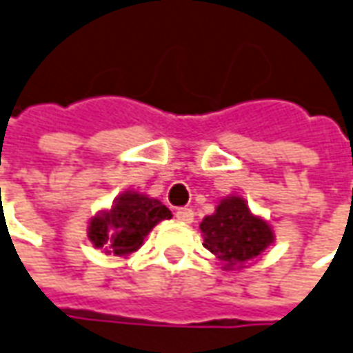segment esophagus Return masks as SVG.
<instances>
[{"instance_id":"obj_1","label":"esophagus","mask_w":353,"mask_h":353,"mask_svg":"<svg viewBox=\"0 0 353 353\" xmlns=\"http://www.w3.org/2000/svg\"><path fill=\"white\" fill-rule=\"evenodd\" d=\"M174 215H176V219L182 221V223H192L194 221V212L190 208H179V210L174 212Z\"/></svg>"}]
</instances>
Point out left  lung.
I'll list each match as a JSON object with an SVG mask.
<instances>
[{
	"mask_svg": "<svg viewBox=\"0 0 353 353\" xmlns=\"http://www.w3.org/2000/svg\"><path fill=\"white\" fill-rule=\"evenodd\" d=\"M204 247L223 262L225 270L243 268L274 243V231L262 217L248 210L239 196L223 198L212 215L200 223Z\"/></svg>",
	"mask_w": 353,
	"mask_h": 353,
	"instance_id": "8db88e82",
	"label": "left lung"
}]
</instances>
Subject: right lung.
Segmentation results:
<instances>
[{"instance_id": "add662e5", "label": "right lung", "mask_w": 353, "mask_h": 353, "mask_svg": "<svg viewBox=\"0 0 353 353\" xmlns=\"http://www.w3.org/2000/svg\"><path fill=\"white\" fill-rule=\"evenodd\" d=\"M171 217V210L159 200L139 192H124L110 210L91 217L87 237L97 248H105L116 256H128L143 245L153 227Z\"/></svg>"}]
</instances>
